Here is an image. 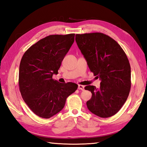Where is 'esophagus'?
Listing matches in <instances>:
<instances>
[{"label":"esophagus","instance_id":"esophagus-1","mask_svg":"<svg viewBox=\"0 0 147 147\" xmlns=\"http://www.w3.org/2000/svg\"><path fill=\"white\" fill-rule=\"evenodd\" d=\"M78 89H80V90H82V91L84 90V86L82 85H78Z\"/></svg>","mask_w":147,"mask_h":147}]
</instances>
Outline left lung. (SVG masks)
Wrapping results in <instances>:
<instances>
[{
	"instance_id": "1",
	"label": "left lung",
	"mask_w": 147,
	"mask_h": 147,
	"mask_svg": "<svg viewBox=\"0 0 147 147\" xmlns=\"http://www.w3.org/2000/svg\"><path fill=\"white\" fill-rule=\"evenodd\" d=\"M75 39L90 71L101 81L100 88L85 87L92 93L87 107L100 117L113 116L130 93L131 68L127 56L113 39L102 33L76 34Z\"/></svg>"
}]
</instances>
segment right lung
Listing matches in <instances>:
<instances>
[{
	"label": "right lung",
	"instance_id": "right-lung-1",
	"mask_svg": "<svg viewBox=\"0 0 147 147\" xmlns=\"http://www.w3.org/2000/svg\"><path fill=\"white\" fill-rule=\"evenodd\" d=\"M74 34L51 35L31 46L24 54L19 71L21 96L39 117L51 118L63 108L67 98L78 85L53 79L74 41Z\"/></svg>",
	"mask_w": 147,
	"mask_h": 147
}]
</instances>
